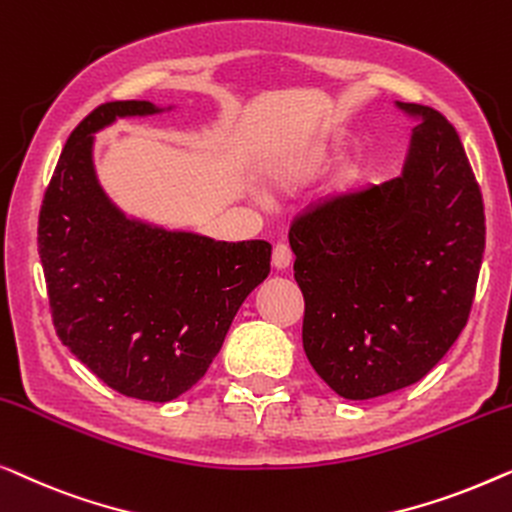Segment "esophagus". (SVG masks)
Here are the masks:
<instances>
[{
  "label": "esophagus",
  "instance_id": "34e87169",
  "mask_svg": "<svg viewBox=\"0 0 512 512\" xmlns=\"http://www.w3.org/2000/svg\"><path fill=\"white\" fill-rule=\"evenodd\" d=\"M292 264V248L287 243H276L273 248V266L276 269H287Z\"/></svg>",
  "mask_w": 512,
  "mask_h": 512
}]
</instances>
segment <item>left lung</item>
Segmentation results:
<instances>
[{"label":"left lung","instance_id":"1","mask_svg":"<svg viewBox=\"0 0 512 512\" xmlns=\"http://www.w3.org/2000/svg\"><path fill=\"white\" fill-rule=\"evenodd\" d=\"M420 118L394 181L304 208L290 227L304 294V350L345 399L417 383L469 322L485 253V206L462 141L443 113Z\"/></svg>","mask_w":512,"mask_h":512}]
</instances>
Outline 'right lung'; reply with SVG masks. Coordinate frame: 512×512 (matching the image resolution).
I'll return each instance as SVG.
<instances>
[{
	"label": "right lung",
	"instance_id": "1",
	"mask_svg": "<svg viewBox=\"0 0 512 512\" xmlns=\"http://www.w3.org/2000/svg\"><path fill=\"white\" fill-rule=\"evenodd\" d=\"M150 102H109L64 146L39 211V257L60 341L111 390L171 401L204 376L236 311L271 271L266 241L222 243L127 220L92 169V132Z\"/></svg>",
	"mask_w": 512,
	"mask_h": 512
}]
</instances>
